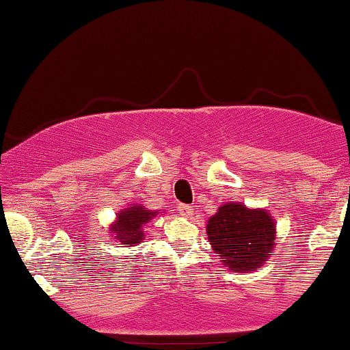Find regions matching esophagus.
Segmentation results:
<instances>
[{"mask_svg":"<svg viewBox=\"0 0 350 350\" xmlns=\"http://www.w3.org/2000/svg\"><path fill=\"white\" fill-rule=\"evenodd\" d=\"M178 213L182 216H191L193 211H191V206L190 204H178Z\"/></svg>","mask_w":350,"mask_h":350,"instance_id":"34e87169","label":"esophagus"}]
</instances>
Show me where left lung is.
Returning a JSON list of instances; mask_svg holds the SVG:
<instances>
[{
	"mask_svg": "<svg viewBox=\"0 0 350 350\" xmlns=\"http://www.w3.org/2000/svg\"><path fill=\"white\" fill-rule=\"evenodd\" d=\"M208 239L224 267L254 272L265 264L275 247V223L265 209L228 203L209 217Z\"/></svg>",
	"mask_w": 350,
	"mask_h": 350,
	"instance_id": "8db88e82",
	"label": "left lung"
}]
</instances>
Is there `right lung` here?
<instances>
[{
  "instance_id": "obj_1",
  "label": "right lung",
  "mask_w": 350,
  "mask_h": 350,
  "mask_svg": "<svg viewBox=\"0 0 350 350\" xmlns=\"http://www.w3.org/2000/svg\"><path fill=\"white\" fill-rule=\"evenodd\" d=\"M155 213L142 206H131L129 209L119 213L116 224L113 226L111 231L114 232V237L124 245L139 244L144 237L142 226L149 223L150 217H154Z\"/></svg>"
}]
</instances>
